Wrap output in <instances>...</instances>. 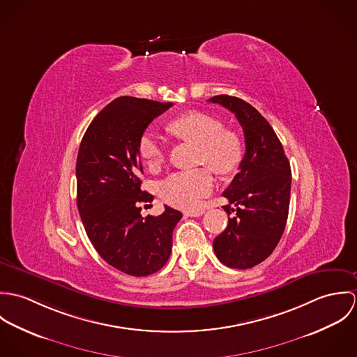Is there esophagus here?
Listing matches in <instances>:
<instances>
[{
	"mask_svg": "<svg viewBox=\"0 0 357 357\" xmlns=\"http://www.w3.org/2000/svg\"><path fill=\"white\" fill-rule=\"evenodd\" d=\"M204 213V208H197V210H188V211H185V215H190V217H201Z\"/></svg>",
	"mask_w": 357,
	"mask_h": 357,
	"instance_id": "esophagus-1",
	"label": "esophagus"
}]
</instances>
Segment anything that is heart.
<instances>
[{
    "label": "heart",
    "mask_w": 357,
    "mask_h": 357,
    "mask_svg": "<svg viewBox=\"0 0 357 357\" xmlns=\"http://www.w3.org/2000/svg\"><path fill=\"white\" fill-rule=\"evenodd\" d=\"M167 130L178 139L197 144V162L206 165L214 173L232 172L242 158L239 137L232 130L222 129L218 119L201 111L178 115L167 123ZM137 153L151 170L158 169L165 159V147L151 130L140 136ZM211 190L213 177L204 167L173 173L159 184L162 199L180 208L198 207Z\"/></svg>",
    "instance_id": "obj_1"
}]
</instances>
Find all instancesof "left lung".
<instances>
[{
	"instance_id": "obj_1",
	"label": "left lung",
	"mask_w": 357,
	"mask_h": 357,
	"mask_svg": "<svg viewBox=\"0 0 357 357\" xmlns=\"http://www.w3.org/2000/svg\"><path fill=\"white\" fill-rule=\"evenodd\" d=\"M208 102L221 104L235 114L246 143V153L222 195L227 228L213 241L217 258L229 268L249 269L268 258L278 246L287 222L291 169L269 122L249 102L220 95ZM236 204V208L231 204Z\"/></svg>"
}]
</instances>
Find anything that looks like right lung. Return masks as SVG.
<instances>
[{"instance_id": "1", "label": "right lung", "mask_w": 357, "mask_h": 357, "mask_svg": "<svg viewBox=\"0 0 357 357\" xmlns=\"http://www.w3.org/2000/svg\"><path fill=\"white\" fill-rule=\"evenodd\" d=\"M173 102L121 96L86 129L77 158V206L86 235L102 259L130 276L158 272L172 252L173 229L183 214L165 206L142 215L153 197L142 190L137 143L153 118Z\"/></svg>"}]
</instances>
